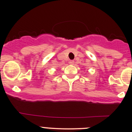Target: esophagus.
Listing matches in <instances>:
<instances>
[{
	"label": "esophagus",
	"mask_w": 132,
	"mask_h": 132,
	"mask_svg": "<svg viewBox=\"0 0 132 132\" xmlns=\"http://www.w3.org/2000/svg\"><path fill=\"white\" fill-rule=\"evenodd\" d=\"M74 60H70V62H69V63H70V64H72V65H73V64H74Z\"/></svg>",
	"instance_id": "esophagus-1"
}]
</instances>
